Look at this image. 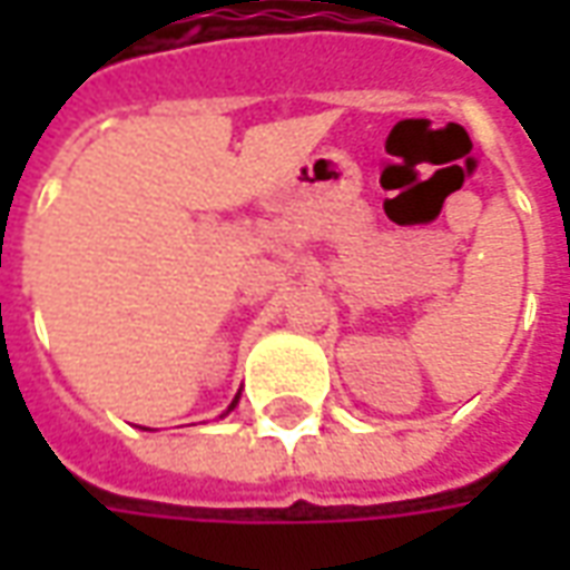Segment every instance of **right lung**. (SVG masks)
I'll use <instances>...</instances> for the list:
<instances>
[{"label": "right lung", "mask_w": 570, "mask_h": 570, "mask_svg": "<svg viewBox=\"0 0 570 570\" xmlns=\"http://www.w3.org/2000/svg\"><path fill=\"white\" fill-rule=\"evenodd\" d=\"M237 400H240V394H237V396H235V400H232V406H228V409H225V412H223V415H228V412H232V409H235V406H237Z\"/></svg>", "instance_id": "right-lung-1"}]
</instances>
